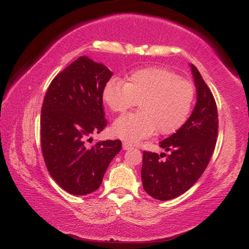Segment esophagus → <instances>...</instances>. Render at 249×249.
<instances>
[{"instance_id":"1","label":"esophagus","mask_w":249,"mask_h":249,"mask_svg":"<svg viewBox=\"0 0 249 249\" xmlns=\"http://www.w3.org/2000/svg\"><path fill=\"white\" fill-rule=\"evenodd\" d=\"M132 148V145L127 143V142H123V149L125 150H128V149H131Z\"/></svg>"}]
</instances>
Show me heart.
I'll list each match as a JSON object with an SVG mask.
<instances>
[{
  "label": "heart",
  "instance_id": "heart-1",
  "mask_svg": "<svg viewBox=\"0 0 249 249\" xmlns=\"http://www.w3.org/2000/svg\"><path fill=\"white\" fill-rule=\"evenodd\" d=\"M195 95L193 83L163 67L136 70L127 82L111 79L103 90V100L113 112H124L140 102V112L124 114L112 125L114 135L129 144L156 131L163 136L176 132L190 114Z\"/></svg>",
  "mask_w": 249,
  "mask_h": 249
}]
</instances>
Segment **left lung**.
<instances>
[{
  "instance_id": "obj_1",
  "label": "left lung",
  "mask_w": 249,
  "mask_h": 249,
  "mask_svg": "<svg viewBox=\"0 0 249 249\" xmlns=\"http://www.w3.org/2000/svg\"><path fill=\"white\" fill-rule=\"evenodd\" d=\"M197 100L191 116L173 136L160 142L169 155L143 151V188L160 201L175 199L200 179L218 139V108L199 70L191 65ZM165 157L164 160L161 158Z\"/></svg>"
}]
</instances>
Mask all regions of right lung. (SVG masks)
I'll use <instances>...</instances> for the list:
<instances>
[{"label": "right lung", "mask_w": 249, "mask_h": 249, "mask_svg": "<svg viewBox=\"0 0 249 249\" xmlns=\"http://www.w3.org/2000/svg\"><path fill=\"white\" fill-rule=\"evenodd\" d=\"M111 75L104 65L80 56L54 76L43 101L44 161L58 185L74 196L97 190L108 165L122 149L120 140L87 144L107 125L103 90Z\"/></svg>", "instance_id": "1"}]
</instances>
